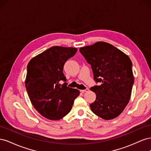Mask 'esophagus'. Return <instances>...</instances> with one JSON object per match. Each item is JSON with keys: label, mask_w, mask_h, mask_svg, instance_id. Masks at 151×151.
<instances>
[{"label": "esophagus", "mask_w": 151, "mask_h": 151, "mask_svg": "<svg viewBox=\"0 0 151 151\" xmlns=\"http://www.w3.org/2000/svg\"><path fill=\"white\" fill-rule=\"evenodd\" d=\"M88 91H89V89L88 88H86L84 90H81V92L83 93H84L86 92H88Z\"/></svg>", "instance_id": "34e87169"}]
</instances>
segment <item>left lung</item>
<instances>
[{
  "instance_id": "8db88e82",
  "label": "left lung",
  "mask_w": 151,
  "mask_h": 151,
  "mask_svg": "<svg viewBox=\"0 0 151 151\" xmlns=\"http://www.w3.org/2000/svg\"><path fill=\"white\" fill-rule=\"evenodd\" d=\"M99 86L91 88L96 94L90 108L95 115L109 120L119 116L130 99L134 82L129 57L113 45L98 42L79 49Z\"/></svg>"
}]
</instances>
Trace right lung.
Instances as JSON below:
<instances>
[{
    "instance_id": "add662e5",
    "label": "right lung",
    "mask_w": 151,
    "mask_h": 151,
    "mask_svg": "<svg viewBox=\"0 0 151 151\" xmlns=\"http://www.w3.org/2000/svg\"><path fill=\"white\" fill-rule=\"evenodd\" d=\"M77 51L76 48L52 47L35 56L27 67L25 86L31 104L41 115L58 120L71 110L78 89L68 88L63 74L65 62Z\"/></svg>"
}]
</instances>
